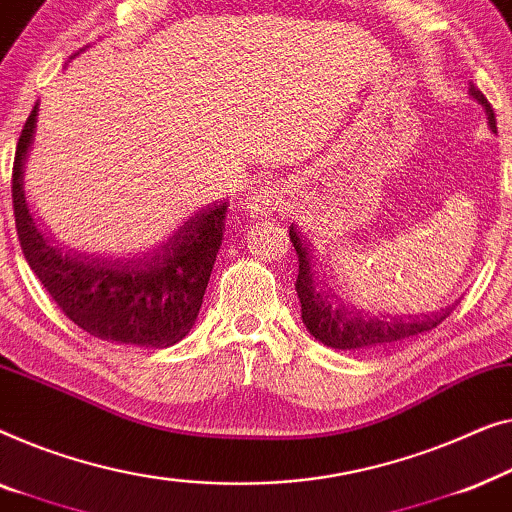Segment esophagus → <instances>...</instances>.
<instances>
[{
	"label": "esophagus",
	"instance_id": "obj_1",
	"mask_svg": "<svg viewBox=\"0 0 512 512\" xmlns=\"http://www.w3.org/2000/svg\"><path fill=\"white\" fill-rule=\"evenodd\" d=\"M250 199L255 201V206H257V208H266V206H271V201H273V197H271V194L266 192V190H264V192H262V190L255 192L253 197H250Z\"/></svg>",
	"mask_w": 512,
	"mask_h": 512
}]
</instances>
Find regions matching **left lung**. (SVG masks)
<instances>
[{
  "label": "left lung",
  "instance_id": "left-lung-1",
  "mask_svg": "<svg viewBox=\"0 0 512 512\" xmlns=\"http://www.w3.org/2000/svg\"><path fill=\"white\" fill-rule=\"evenodd\" d=\"M471 95L485 106L489 127L496 132V118L492 104L487 102L485 95L471 85ZM290 241L299 255V276H297V294L301 301V320L306 329L318 338L320 343L329 345L336 350H369V348H385V345L399 343L403 338L424 334L434 329L452 313L448 306L445 311L415 315V318H369L366 313L348 311L345 306H331V297L320 290L315 283V271L311 264V253L301 243L297 229L290 227Z\"/></svg>",
  "mask_w": 512,
  "mask_h": 512
}]
</instances>
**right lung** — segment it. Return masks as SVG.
<instances>
[{"label":"right lung","mask_w":512,"mask_h":512,"mask_svg":"<svg viewBox=\"0 0 512 512\" xmlns=\"http://www.w3.org/2000/svg\"><path fill=\"white\" fill-rule=\"evenodd\" d=\"M39 102L20 132L13 160V215L18 241L41 285L74 325L102 341L169 348L197 320L222 246L227 201L190 218L160 250L141 259L62 255L34 225L23 174L37 129Z\"/></svg>","instance_id":"obj_1"}]
</instances>
